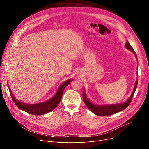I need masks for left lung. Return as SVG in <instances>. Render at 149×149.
<instances>
[{"label": "left lung", "mask_w": 149, "mask_h": 149, "mask_svg": "<svg viewBox=\"0 0 149 149\" xmlns=\"http://www.w3.org/2000/svg\"><path fill=\"white\" fill-rule=\"evenodd\" d=\"M125 47L129 49L130 51H132L133 53H134L135 56L137 58V55L136 54L133 48L132 47L130 44H129V42L128 41L126 42ZM137 83H138V80L136 81V84H135V87L134 91L130 96V97L125 102L121 103V104H114V105H97L94 104H93L92 102H91L86 97V93H85L84 90H83V93H82V96H83V100L84 103L86 104L87 105V107L88 109L91 111L93 113L97 116H110L114 114H116L117 113H118L121 111L124 110L125 109H126L128 106L130 105L132 98L133 97L134 92L136 90L137 86Z\"/></svg>", "instance_id": "1"}]
</instances>
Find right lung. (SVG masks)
<instances>
[{
    "instance_id": "right-lung-1",
    "label": "right lung",
    "mask_w": 149,
    "mask_h": 149,
    "mask_svg": "<svg viewBox=\"0 0 149 149\" xmlns=\"http://www.w3.org/2000/svg\"><path fill=\"white\" fill-rule=\"evenodd\" d=\"M72 81L71 79H70L63 82L59 87L56 94L51 99L47 101L36 104H29L19 101L14 97L11 91H9V92L13 101L19 109L32 115L40 116L51 111L57 107L61 101L64 89Z\"/></svg>"
}]
</instances>
